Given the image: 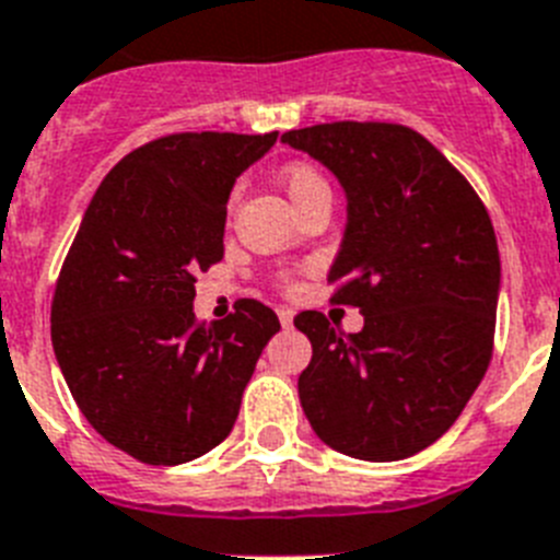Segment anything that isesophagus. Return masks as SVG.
<instances>
[{"label": "esophagus", "instance_id": "34e87169", "mask_svg": "<svg viewBox=\"0 0 560 560\" xmlns=\"http://www.w3.org/2000/svg\"><path fill=\"white\" fill-rule=\"evenodd\" d=\"M279 322H281V327H290V324H293V310L279 307Z\"/></svg>", "mask_w": 560, "mask_h": 560}]
</instances>
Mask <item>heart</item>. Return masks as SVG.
I'll return each instance as SVG.
<instances>
[{"mask_svg": "<svg viewBox=\"0 0 560 560\" xmlns=\"http://www.w3.org/2000/svg\"><path fill=\"white\" fill-rule=\"evenodd\" d=\"M281 185H284V190H288V196L293 199L295 208H302L304 201L313 199L316 192L330 190L327 178H324L322 173H318L316 167H313V164H307V162L288 164V167L281 171ZM281 284L288 288V284H290L288 276H281Z\"/></svg>", "mask_w": 560, "mask_h": 560, "instance_id": "heart-1", "label": "heart"}]
</instances>
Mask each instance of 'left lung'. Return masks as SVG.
<instances>
[{"label": "left lung", "instance_id": "1", "mask_svg": "<svg viewBox=\"0 0 560 560\" xmlns=\"http://www.w3.org/2000/svg\"><path fill=\"white\" fill-rule=\"evenodd\" d=\"M281 142L327 164L347 230L327 281L361 310L345 332L324 313L293 324L313 345L299 398L318 439L361 462H398L439 441L490 368L498 258L490 213L424 136L393 121H330Z\"/></svg>", "mask_w": 560, "mask_h": 560}]
</instances>
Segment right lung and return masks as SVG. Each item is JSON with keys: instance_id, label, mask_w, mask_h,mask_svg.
<instances>
[{"instance_id": "right-lung-1", "label": "right lung", "mask_w": 560, "mask_h": 560, "mask_svg": "<svg viewBox=\"0 0 560 560\" xmlns=\"http://www.w3.org/2000/svg\"><path fill=\"white\" fill-rule=\"evenodd\" d=\"M279 133H171L136 148L98 185L59 270L50 338L93 430L153 467L219 447L279 316L238 299L192 313L196 272L224 256L233 182Z\"/></svg>"}]
</instances>
